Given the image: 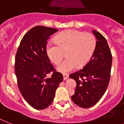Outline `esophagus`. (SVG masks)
<instances>
[{"mask_svg": "<svg viewBox=\"0 0 124 124\" xmlns=\"http://www.w3.org/2000/svg\"><path fill=\"white\" fill-rule=\"evenodd\" d=\"M63 77H64V80H67L68 78L69 75H68V74H64V75H63Z\"/></svg>", "mask_w": 124, "mask_h": 124, "instance_id": "34e87169", "label": "esophagus"}]
</instances>
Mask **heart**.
Wrapping results in <instances>:
<instances>
[{
    "label": "heart",
    "mask_w": 124,
    "mask_h": 124,
    "mask_svg": "<svg viewBox=\"0 0 124 124\" xmlns=\"http://www.w3.org/2000/svg\"><path fill=\"white\" fill-rule=\"evenodd\" d=\"M54 42L46 46V53L54 64H58L66 52V58L58 64L56 70L66 73L76 67L81 68L86 65L94 54L96 39L93 34L77 30H67L58 34Z\"/></svg>",
    "instance_id": "obj_1"
}]
</instances>
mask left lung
Wrapping results in <instances>:
<instances>
[{
    "label": "left lung",
    "instance_id": "left-lung-1",
    "mask_svg": "<svg viewBox=\"0 0 124 124\" xmlns=\"http://www.w3.org/2000/svg\"><path fill=\"white\" fill-rule=\"evenodd\" d=\"M96 49L89 62L79 71L70 74V77L77 82L71 99L82 108L92 107L100 100L106 92L110 80L112 54L107 40L96 30Z\"/></svg>",
    "mask_w": 124,
    "mask_h": 124
}]
</instances>
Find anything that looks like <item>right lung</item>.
I'll return each instance as SVG.
<instances>
[{"label":"right lung","mask_w":124,"mask_h":124,"mask_svg":"<svg viewBox=\"0 0 124 124\" xmlns=\"http://www.w3.org/2000/svg\"><path fill=\"white\" fill-rule=\"evenodd\" d=\"M58 31L35 26L25 34L16 51L15 71L18 88L25 100L36 109L50 106L56 89L63 81L62 73L55 70L46 53L47 40ZM51 72L52 77L47 78Z\"/></svg>","instance_id":"obj_1"}]
</instances>
